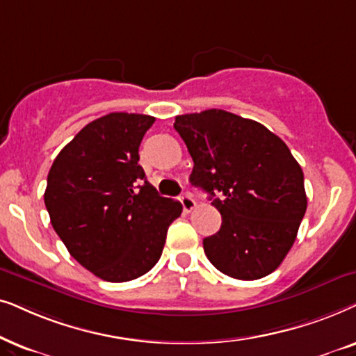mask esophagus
Masks as SVG:
<instances>
[{"mask_svg": "<svg viewBox=\"0 0 356 356\" xmlns=\"http://www.w3.org/2000/svg\"><path fill=\"white\" fill-rule=\"evenodd\" d=\"M181 203H182V208L186 213H191L193 208H195V200H193V197L191 193H186V195L181 197Z\"/></svg>", "mask_w": 356, "mask_h": 356, "instance_id": "34e87169", "label": "esophagus"}]
</instances>
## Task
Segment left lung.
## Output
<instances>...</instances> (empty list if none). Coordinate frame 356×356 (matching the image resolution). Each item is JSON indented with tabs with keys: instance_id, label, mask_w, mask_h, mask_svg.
Masks as SVG:
<instances>
[{
	"instance_id": "obj_1",
	"label": "left lung",
	"mask_w": 356,
	"mask_h": 356,
	"mask_svg": "<svg viewBox=\"0 0 356 356\" xmlns=\"http://www.w3.org/2000/svg\"><path fill=\"white\" fill-rule=\"evenodd\" d=\"M174 129L193 159L192 186L210 193L222 218L203 239L208 260L238 280L267 277L290 252L306 213L301 165L262 123L221 108L177 115Z\"/></svg>"
}]
</instances>
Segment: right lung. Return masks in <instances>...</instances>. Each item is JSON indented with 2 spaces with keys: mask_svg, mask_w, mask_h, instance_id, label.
Segmentation results:
<instances>
[{
  "mask_svg": "<svg viewBox=\"0 0 356 356\" xmlns=\"http://www.w3.org/2000/svg\"><path fill=\"white\" fill-rule=\"evenodd\" d=\"M156 118L112 112L88 123L51 164L44 200L71 257L106 282H130L158 262L182 205L161 197L138 164Z\"/></svg>",
  "mask_w": 356,
  "mask_h": 356,
  "instance_id": "obj_1",
  "label": "right lung"
}]
</instances>
